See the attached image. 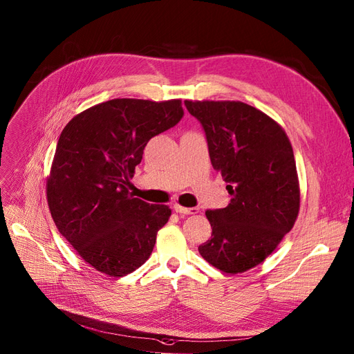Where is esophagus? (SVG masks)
<instances>
[{"instance_id":"1","label":"esophagus","mask_w":354,"mask_h":354,"mask_svg":"<svg viewBox=\"0 0 354 354\" xmlns=\"http://www.w3.org/2000/svg\"><path fill=\"white\" fill-rule=\"evenodd\" d=\"M173 209L176 213H180V214H197L198 213L197 207H190V209H187V207H183L180 204H174Z\"/></svg>"}]
</instances>
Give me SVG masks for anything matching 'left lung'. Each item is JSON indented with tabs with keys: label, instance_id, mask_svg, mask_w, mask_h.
<instances>
[{
	"label": "left lung",
	"instance_id": "left-lung-1",
	"mask_svg": "<svg viewBox=\"0 0 354 354\" xmlns=\"http://www.w3.org/2000/svg\"><path fill=\"white\" fill-rule=\"evenodd\" d=\"M205 133L214 170L232 196L207 210L212 239L198 247L224 273H243L272 254L292 230L300 189L292 144L279 124L241 101H184Z\"/></svg>",
	"mask_w": 354,
	"mask_h": 354
}]
</instances>
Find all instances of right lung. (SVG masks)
I'll list each match as a JSON object with an SVG mask.
<instances>
[{
    "instance_id": "1",
    "label": "right lung",
    "mask_w": 354,
    "mask_h": 354,
    "mask_svg": "<svg viewBox=\"0 0 354 354\" xmlns=\"http://www.w3.org/2000/svg\"><path fill=\"white\" fill-rule=\"evenodd\" d=\"M181 100L114 98L77 114L62 130L47 200L53 220L86 263L122 277L149 260L171 210L129 192L144 147L183 118Z\"/></svg>"
}]
</instances>
